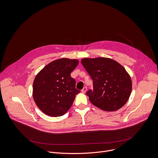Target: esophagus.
Here are the masks:
<instances>
[{
	"mask_svg": "<svg viewBox=\"0 0 158 158\" xmlns=\"http://www.w3.org/2000/svg\"><path fill=\"white\" fill-rule=\"evenodd\" d=\"M86 90H87V88L86 86H85V87H83V89L81 90V92L82 93H85L86 92Z\"/></svg>",
	"mask_w": 158,
	"mask_h": 158,
	"instance_id": "obj_1",
	"label": "esophagus"
}]
</instances>
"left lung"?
<instances>
[{"label":"left lung","instance_id":"1","mask_svg":"<svg viewBox=\"0 0 158 158\" xmlns=\"http://www.w3.org/2000/svg\"><path fill=\"white\" fill-rule=\"evenodd\" d=\"M81 62L93 80V90L86 94L94 106L109 112L123 107L132 91L131 78L125 68L107 58H83Z\"/></svg>","mask_w":158,"mask_h":158}]
</instances>
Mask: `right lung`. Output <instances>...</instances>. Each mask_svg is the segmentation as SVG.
Listing matches in <instances>:
<instances>
[{"mask_svg":"<svg viewBox=\"0 0 158 158\" xmlns=\"http://www.w3.org/2000/svg\"><path fill=\"white\" fill-rule=\"evenodd\" d=\"M77 60L61 58L49 63L34 78L32 96L38 108L51 117L63 115L72 107L77 94L75 80L71 73Z\"/></svg>","mask_w":158,"mask_h":158,"instance_id":"add662e5","label":"right lung"}]
</instances>
